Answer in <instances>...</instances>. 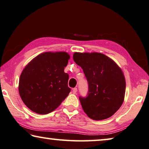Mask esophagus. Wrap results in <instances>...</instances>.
Segmentation results:
<instances>
[{
	"label": "esophagus",
	"mask_w": 149,
	"mask_h": 149,
	"mask_svg": "<svg viewBox=\"0 0 149 149\" xmlns=\"http://www.w3.org/2000/svg\"><path fill=\"white\" fill-rule=\"evenodd\" d=\"M77 88H73L72 89V93L74 94H75V93H77Z\"/></svg>",
	"instance_id": "esophagus-1"
}]
</instances>
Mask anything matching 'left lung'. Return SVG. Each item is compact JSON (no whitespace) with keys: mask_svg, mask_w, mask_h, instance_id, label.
<instances>
[{"mask_svg":"<svg viewBox=\"0 0 149 149\" xmlns=\"http://www.w3.org/2000/svg\"><path fill=\"white\" fill-rule=\"evenodd\" d=\"M73 60L83 70L89 87L87 97H79L84 111L94 120L111 117L124 99L126 81L121 68L101 53L75 52Z\"/></svg>","mask_w":149,"mask_h":149,"instance_id":"obj_1","label":"left lung"}]
</instances>
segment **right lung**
<instances>
[{
	"mask_svg": "<svg viewBox=\"0 0 149 149\" xmlns=\"http://www.w3.org/2000/svg\"><path fill=\"white\" fill-rule=\"evenodd\" d=\"M70 56L65 52H44L31 60L21 72L19 92L28 108L47 114L57 108L70 92L64 72Z\"/></svg>",
	"mask_w": 149,
	"mask_h": 149,
	"instance_id": "obj_1",
	"label": "right lung"
}]
</instances>
